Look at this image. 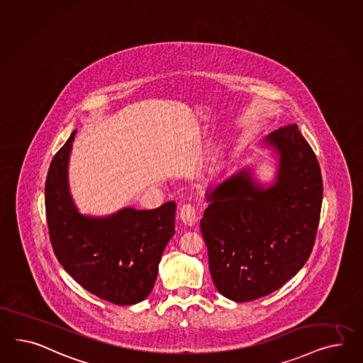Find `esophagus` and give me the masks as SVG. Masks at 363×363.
I'll list each match as a JSON object with an SVG mask.
<instances>
[{"instance_id": "34e87169", "label": "esophagus", "mask_w": 363, "mask_h": 363, "mask_svg": "<svg viewBox=\"0 0 363 363\" xmlns=\"http://www.w3.org/2000/svg\"><path fill=\"white\" fill-rule=\"evenodd\" d=\"M179 217H180L182 223H186L188 226H194V225L197 223L196 209L191 204H184L180 208Z\"/></svg>"}]
</instances>
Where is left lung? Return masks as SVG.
<instances>
[{"mask_svg":"<svg viewBox=\"0 0 363 363\" xmlns=\"http://www.w3.org/2000/svg\"><path fill=\"white\" fill-rule=\"evenodd\" d=\"M264 155L274 166L269 181L256 172ZM235 160L233 172L223 169L206 188L200 228L216 289L243 303L280 289L306 264L316 238L323 179L295 123Z\"/></svg>","mask_w":363,"mask_h":363,"instance_id":"1","label":"left lung"}]
</instances>
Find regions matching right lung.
<instances>
[{"instance_id": "obj_1", "label": "right lung", "mask_w": 363, "mask_h": 363, "mask_svg": "<svg viewBox=\"0 0 363 363\" xmlns=\"http://www.w3.org/2000/svg\"><path fill=\"white\" fill-rule=\"evenodd\" d=\"M76 130L57 151L47 174V223L63 269L83 289L117 306L149 296L168 241L175 234L177 204L157 209L125 206L106 216L80 213L69 189L68 166Z\"/></svg>"}]
</instances>
